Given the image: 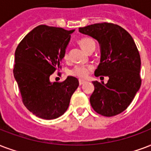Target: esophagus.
Listing matches in <instances>:
<instances>
[{
  "label": "esophagus",
  "mask_w": 151,
  "mask_h": 151,
  "mask_svg": "<svg viewBox=\"0 0 151 151\" xmlns=\"http://www.w3.org/2000/svg\"><path fill=\"white\" fill-rule=\"evenodd\" d=\"M85 82H86V81H84V80H79V85H80V86H81V85H83L84 83H85Z\"/></svg>",
  "instance_id": "esophagus-1"
}]
</instances>
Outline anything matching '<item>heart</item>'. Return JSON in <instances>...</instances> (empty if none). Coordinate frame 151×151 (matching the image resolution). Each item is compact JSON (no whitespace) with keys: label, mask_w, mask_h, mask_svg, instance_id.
<instances>
[{"label":"heart","mask_w":151,"mask_h":151,"mask_svg":"<svg viewBox=\"0 0 151 151\" xmlns=\"http://www.w3.org/2000/svg\"><path fill=\"white\" fill-rule=\"evenodd\" d=\"M78 43L80 45L81 48L88 52V50H90L93 48H95L96 43L89 37H82L81 39L78 40ZM63 58L65 60L68 59V53L65 52L63 55ZM91 66L89 65H77L70 71V74L74 77L79 78H86L91 70Z\"/></svg>","instance_id":"heart-1"}]
</instances>
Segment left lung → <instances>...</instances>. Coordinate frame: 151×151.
Wrapping results in <instances>:
<instances>
[{
  "instance_id": "left-lung-1",
  "label": "left lung",
  "mask_w": 151,
  "mask_h": 151,
  "mask_svg": "<svg viewBox=\"0 0 151 151\" xmlns=\"http://www.w3.org/2000/svg\"><path fill=\"white\" fill-rule=\"evenodd\" d=\"M79 32L94 38L101 46V63L95 76H108V83L93 81L91 106L96 112L110 117L126 110L141 86V59L132 35L111 23L80 27Z\"/></svg>"
}]
</instances>
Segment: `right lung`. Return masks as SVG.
Returning a JSON list of instances; mask_svg holds the SVG:
<instances>
[{
    "instance_id": "add662e5",
    "label": "right lung",
    "mask_w": 151,
    "mask_h": 151,
    "mask_svg": "<svg viewBox=\"0 0 151 151\" xmlns=\"http://www.w3.org/2000/svg\"><path fill=\"white\" fill-rule=\"evenodd\" d=\"M74 30L40 25L17 46L13 74L25 107L35 116L54 119L67 110L79 86L74 77L50 82V76L61 68L65 48Z\"/></svg>"
}]
</instances>
